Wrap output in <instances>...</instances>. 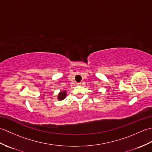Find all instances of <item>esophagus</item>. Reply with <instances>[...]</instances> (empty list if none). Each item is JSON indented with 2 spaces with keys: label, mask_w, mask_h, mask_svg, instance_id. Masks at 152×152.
<instances>
[{
  "label": "esophagus",
  "mask_w": 152,
  "mask_h": 152,
  "mask_svg": "<svg viewBox=\"0 0 152 152\" xmlns=\"http://www.w3.org/2000/svg\"><path fill=\"white\" fill-rule=\"evenodd\" d=\"M82 84V82H79V83H77V85H78V86H81Z\"/></svg>",
  "instance_id": "1"
}]
</instances>
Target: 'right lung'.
<instances>
[{
  "mask_svg": "<svg viewBox=\"0 0 152 152\" xmlns=\"http://www.w3.org/2000/svg\"><path fill=\"white\" fill-rule=\"evenodd\" d=\"M66 92L65 91H61L59 94V95H58V99H59V101H62V100H63L66 97Z\"/></svg>",
  "mask_w": 152,
  "mask_h": 152,
  "instance_id": "right-lung-1",
  "label": "right lung"
}]
</instances>
